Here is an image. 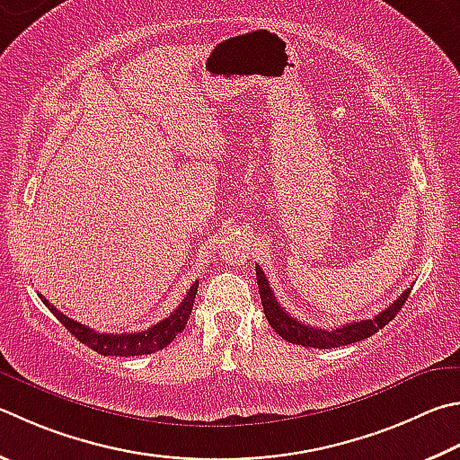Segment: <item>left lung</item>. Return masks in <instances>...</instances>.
<instances>
[{"label":"left lung","mask_w":460,"mask_h":460,"mask_svg":"<svg viewBox=\"0 0 460 460\" xmlns=\"http://www.w3.org/2000/svg\"><path fill=\"white\" fill-rule=\"evenodd\" d=\"M255 273H257L259 296H261V304H263V314L271 328L278 332L283 340L291 341V344L320 348V349L348 346V344H354V341L370 338L372 333L382 330L388 322L394 320L396 314L400 312V307L406 304L408 294H411V289H412V288H408L402 296L394 299V304L388 305L386 310H382L378 315H374L372 320L344 323L336 330H322V328H312V325L302 323V322H297L296 317H291L278 304V299H275L273 291L270 288V281H267L265 273L261 271V267L257 265Z\"/></svg>","instance_id":"1"}]
</instances>
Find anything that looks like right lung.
<instances>
[{
	"instance_id": "1",
	"label": "right lung",
	"mask_w": 460,
	"mask_h": 460,
	"mask_svg": "<svg viewBox=\"0 0 460 460\" xmlns=\"http://www.w3.org/2000/svg\"><path fill=\"white\" fill-rule=\"evenodd\" d=\"M197 288H199V281H195L193 286H190L187 296L182 297V302L179 304L177 310H174L169 317H164L163 322L155 323L153 328H148L145 332H137V333H98L92 328H88V325L74 322L68 315H64L60 310H56V307L41 294H40V299L49 307V312L62 322L64 328L68 330L74 338H78L82 344H86L88 348L94 349V352L102 356H145L166 348L174 338H177V333L185 330L189 315L193 312Z\"/></svg>"
}]
</instances>
